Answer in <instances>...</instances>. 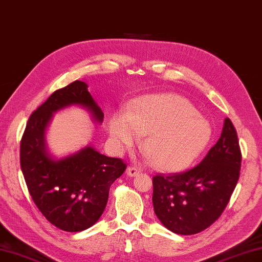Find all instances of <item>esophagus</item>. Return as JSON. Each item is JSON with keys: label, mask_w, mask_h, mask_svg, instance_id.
Wrapping results in <instances>:
<instances>
[{"label": "esophagus", "mask_w": 262, "mask_h": 262, "mask_svg": "<svg viewBox=\"0 0 262 262\" xmlns=\"http://www.w3.org/2000/svg\"><path fill=\"white\" fill-rule=\"evenodd\" d=\"M126 173H127L128 177L134 178V177H136V175L140 174V169L136 168V167H133V166H129V167H127Z\"/></svg>", "instance_id": "esophagus-1"}]
</instances>
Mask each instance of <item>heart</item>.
Masks as SVG:
<instances>
[{"label": "heart", "instance_id": "obj_1", "mask_svg": "<svg viewBox=\"0 0 262 262\" xmlns=\"http://www.w3.org/2000/svg\"><path fill=\"white\" fill-rule=\"evenodd\" d=\"M108 132L119 150L135 145L140 136H145L144 150L156 167L165 172L187 168L212 137L207 119L187 99L172 94L137 99L126 116L111 118Z\"/></svg>", "mask_w": 262, "mask_h": 262}]
</instances>
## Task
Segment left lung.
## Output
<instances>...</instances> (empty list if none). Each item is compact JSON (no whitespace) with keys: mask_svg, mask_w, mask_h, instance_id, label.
Listing matches in <instances>:
<instances>
[{"mask_svg":"<svg viewBox=\"0 0 262 262\" xmlns=\"http://www.w3.org/2000/svg\"><path fill=\"white\" fill-rule=\"evenodd\" d=\"M242 154L237 132L225 119L216 144L196 167L152 180L157 217L178 235L198 234L215 222L239 179Z\"/></svg>","mask_w":262,"mask_h":262,"instance_id":"1","label":"left lung"}]
</instances>
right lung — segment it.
<instances>
[{"label": "right lung", "mask_w": 262, "mask_h": 262, "mask_svg": "<svg viewBox=\"0 0 262 262\" xmlns=\"http://www.w3.org/2000/svg\"><path fill=\"white\" fill-rule=\"evenodd\" d=\"M77 105L93 121L102 123L104 113L83 81L56 90L28 119L20 142V166L28 191L47 220L69 232L82 231L98 221L105 210L111 184L126 169L121 159L106 157L93 145L63 158L47 145V128L54 113Z\"/></svg>", "instance_id": "right-lung-1"}]
</instances>
